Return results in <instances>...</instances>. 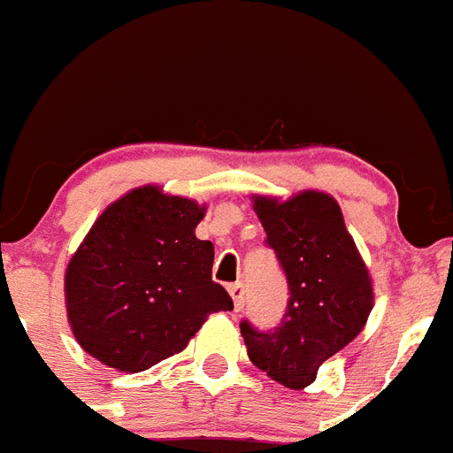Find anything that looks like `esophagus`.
<instances>
[{
	"instance_id": "1",
	"label": "esophagus",
	"mask_w": 453,
	"mask_h": 453,
	"mask_svg": "<svg viewBox=\"0 0 453 453\" xmlns=\"http://www.w3.org/2000/svg\"><path fill=\"white\" fill-rule=\"evenodd\" d=\"M227 292L233 295V302H234V311H242V306H244V283H233L227 285Z\"/></svg>"
}]
</instances>
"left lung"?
I'll list each match as a JSON object with an SVG mask.
<instances>
[{"instance_id": "left-lung-1", "label": "left lung", "mask_w": 453, "mask_h": 453, "mask_svg": "<svg viewBox=\"0 0 453 453\" xmlns=\"http://www.w3.org/2000/svg\"><path fill=\"white\" fill-rule=\"evenodd\" d=\"M267 244L276 250L290 299L273 332L242 322L249 359L288 389H303L318 368L357 338L373 309V280L329 193L279 200L253 196Z\"/></svg>"}]
</instances>
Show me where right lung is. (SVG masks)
I'll list each match as a JSON object with an SVG mask.
<instances>
[{
	"label": "right lung",
	"instance_id": "obj_1",
	"mask_svg": "<svg viewBox=\"0 0 453 453\" xmlns=\"http://www.w3.org/2000/svg\"><path fill=\"white\" fill-rule=\"evenodd\" d=\"M204 211L151 184L105 207L64 273L68 325L87 355L140 373L181 352L209 315L233 309L211 280L214 244L196 237Z\"/></svg>",
	"mask_w": 453,
	"mask_h": 453
}]
</instances>
